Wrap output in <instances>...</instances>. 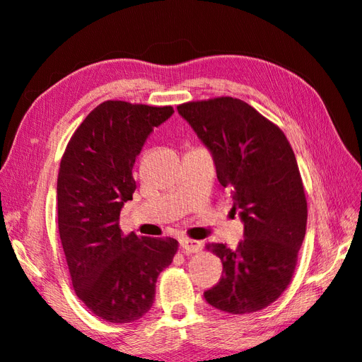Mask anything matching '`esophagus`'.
Here are the masks:
<instances>
[{
	"instance_id": "obj_1",
	"label": "esophagus",
	"mask_w": 362,
	"mask_h": 362,
	"mask_svg": "<svg viewBox=\"0 0 362 362\" xmlns=\"http://www.w3.org/2000/svg\"><path fill=\"white\" fill-rule=\"evenodd\" d=\"M180 247L185 253H198L202 250V244L199 240H193V239H188V238L180 239Z\"/></svg>"
}]
</instances>
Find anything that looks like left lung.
I'll list each match as a JSON object with an SVG mask.
<instances>
[{
    "instance_id": "left-lung-1",
    "label": "left lung",
    "mask_w": 362,
    "mask_h": 362,
    "mask_svg": "<svg viewBox=\"0 0 362 362\" xmlns=\"http://www.w3.org/2000/svg\"><path fill=\"white\" fill-rule=\"evenodd\" d=\"M212 153L216 177L231 188L244 221L235 250L209 244L223 262L218 284L204 293L218 310H261L290 285L305 235L307 201L293 148L277 124L231 96L177 106Z\"/></svg>"
}]
</instances>
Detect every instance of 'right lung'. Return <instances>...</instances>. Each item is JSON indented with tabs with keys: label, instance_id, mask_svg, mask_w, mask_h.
Returning a JSON list of instances; mask_svg holds the SVG:
<instances>
[{
	"label": "right lung",
	"instance_id": "add662e5",
	"mask_svg": "<svg viewBox=\"0 0 362 362\" xmlns=\"http://www.w3.org/2000/svg\"><path fill=\"white\" fill-rule=\"evenodd\" d=\"M173 114L170 106L104 101L72 134L60 163L58 231L72 286L109 323H131L150 310L156 279L179 248L173 238L124 235L118 226L136 189V156Z\"/></svg>",
	"mask_w": 362,
	"mask_h": 362
}]
</instances>
